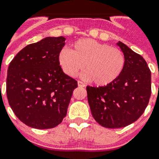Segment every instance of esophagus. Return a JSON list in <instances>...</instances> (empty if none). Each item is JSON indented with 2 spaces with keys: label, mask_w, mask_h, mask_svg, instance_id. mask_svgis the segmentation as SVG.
<instances>
[{
  "label": "esophagus",
  "mask_w": 159,
  "mask_h": 159,
  "mask_svg": "<svg viewBox=\"0 0 159 159\" xmlns=\"http://www.w3.org/2000/svg\"><path fill=\"white\" fill-rule=\"evenodd\" d=\"M78 86L81 87V88H84V87H85V84L83 82H81V81H78Z\"/></svg>",
  "instance_id": "obj_1"
}]
</instances>
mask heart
I'll return each mask as SVG.
<instances>
[{
    "label": "heart",
    "mask_w": 159,
    "mask_h": 159,
    "mask_svg": "<svg viewBox=\"0 0 159 159\" xmlns=\"http://www.w3.org/2000/svg\"><path fill=\"white\" fill-rule=\"evenodd\" d=\"M59 63L68 76H76L84 67V79L105 86L121 75L125 57L116 48L92 39H81L73 43L71 50L64 48L60 52Z\"/></svg>",
    "instance_id": "b5f03b06"
}]
</instances>
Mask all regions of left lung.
<instances>
[{
  "mask_svg": "<svg viewBox=\"0 0 159 159\" xmlns=\"http://www.w3.org/2000/svg\"><path fill=\"white\" fill-rule=\"evenodd\" d=\"M125 66L116 80L103 87H87L92 116L102 127L120 128L135 122L151 94V73L146 60L119 41Z\"/></svg>",
  "mask_w": 159,
  "mask_h": 159,
  "instance_id": "1",
  "label": "left lung"
}]
</instances>
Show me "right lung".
Returning a JSON list of instances; mask_svg holds the SVG:
<instances>
[{
    "label": "right lung",
    "mask_w": 159,
    "mask_h": 159,
    "mask_svg": "<svg viewBox=\"0 0 159 159\" xmlns=\"http://www.w3.org/2000/svg\"><path fill=\"white\" fill-rule=\"evenodd\" d=\"M65 38L46 37L19 52L8 68L6 93L16 117L36 129L57 127L67 115L77 81L59 63Z\"/></svg>",
    "instance_id": "obj_1"
}]
</instances>
